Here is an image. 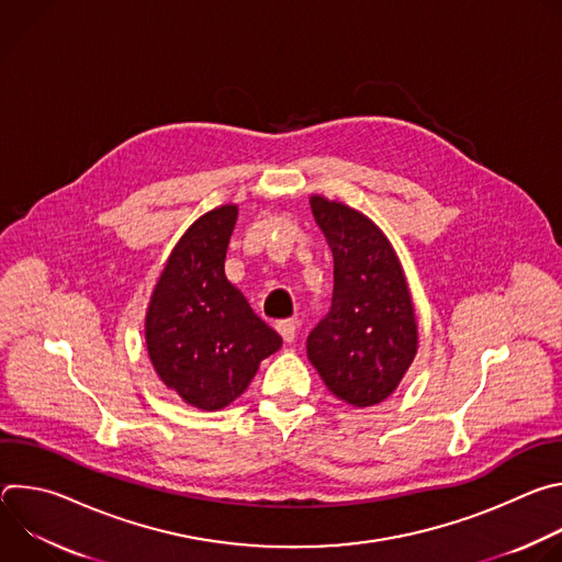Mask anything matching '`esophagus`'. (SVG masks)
<instances>
[{
	"label": "esophagus",
	"instance_id": "esophagus-1",
	"mask_svg": "<svg viewBox=\"0 0 562 562\" xmlns=\"http://www.w3.org/2000/svg\"><path fill=\"white\" fill-rule=\"evenodd\" d=\"M276 329H278V334L282 336L284 342H293L297 338V323H295V319H280Z\"/></svg>",
	"mask_w": 562,
	"mask_h": 562
}]
</instances>
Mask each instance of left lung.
<instances>
[{
    "instance_id": "left-lung-1",
    "label": "left lung",
    "mask_w": 562,
    "mask_h": 562,
    "mask_svg": "<svg viewBox=\"0 0 562 562\" xmlns=\"http://www.w3.org/2000/svg\"><path fill=\"white\" fill-rule=\"evenodd\" d=\"M311 211L334 254V297L306 338V356L334 395L371 407L395 391L418 349L407 280L367 215L319 195Z\"/></svg>"
}]
</instances>
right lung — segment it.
Listing matches in <instances>:
<instances>
[{
	"mask_svg": "<svg viewBox=\"0 0 562 562\" xmlns=\"http://www.w3.org/2000/svg\"><path fill=\"white\" fill-rule=\"evenodd\" d=\"M237 206L209 211L182 235L146 311L150 362L189 405L217 412L254 380L282 338L224 276Z\"/></svg>",
	"mask_w": 562,
	"mask_h": 562,
	"instance_id": "add662e5",
	"label": "right lung"
}]
</instances>
